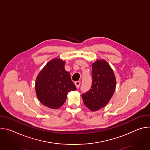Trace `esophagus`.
I'll list each match as a JSON object with an SVG mask.
<instances>
[{
  "label": "esophagus",
  "mask_w": 150,
  "mask_h": 150,
  "mask_svg": "<svg viewBox=\"0 0 150 150\" xmlns=\"http://www.w3.org/2000/svg\"><path fill=\"white\" fill-rule=\"evenodd\" d=\"M75 85H76V88H78L79 87V85H80V84H81V82H80V81H76V82H75Z\"/></svg>",
  "instance_id": "34e87169"
}]
</instances>
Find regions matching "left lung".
<instances>
[{
  "label": "left lung",
  "mask_w": 150,
  "mask_h": 150,
  "mask_svg": "<svg viewBox=\"0 0 150 150\" xmlns=\"http://www.w3.org/2000/svg\"><path fill=\"white\" fill-rule=\"evenodd\" d=\"M91 65V89L82 94V98L85 106L95 112L109 103L115 91L116 80L113 69L105 60H97Z\"/></svg>",
  "instance_id": "1"
}]
</instances>
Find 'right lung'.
Wrapping results in <instances>:
<instances>
[{
    "label": "right lung",
    "instance_id": "obj_1",
    "mask_svg": "<svg viewBox=\"0 0 150 150\" xmlns=\"http://www.w3.org/2000/svg\"><path fill=\"white\" fill-rule=\"evenodd\" d=\"M65 62L60 58L50 60L38 74L35 93L38 100L52 109H57L66 101L68 92L76 90L70 74L65 69Z\"/></svg>",
    "mask_w": 150,
    "mask_h": 150
}]
</instances>
